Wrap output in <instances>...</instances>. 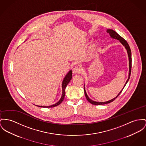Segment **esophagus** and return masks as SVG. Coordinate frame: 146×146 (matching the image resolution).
I'll return each instance as SVG.
<instances>
[{"label": "esophagus", "mask_w": 146, "mask_h": 146, "mask_svg": "<svg viewBox=\"0 0 146 146\" xmlns=\"http://www.w3.org/2000/svg\"><path fill=\"white\" fill-rule=\"evenodd\" d=\"M72 71H73V73H74V74L81 73L82 71V68L80 66H75L72 69Z\"/></svg>", "instance_id": "esophagus-1"}]
</instances>
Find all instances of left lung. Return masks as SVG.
Masks as SVG:
<instances>
[{"label":"left lung","mask_w":146,"mask_h":146,"mask_svg":"<svg viewBox=\"0 0 146 146\" xmlns=\"http://www.w3.org/2000/svg\"><path fill=\"white\" fill-rule=\"evenodd\" d=\"M107 33H109L111 38H113V39H117L119 41V42L125 47V48L127 50V54H128V58H129V73H128V78L123 88H125V86H126V85L127 84V83L128 82L129 78H130V75H131V68H132V55H131V49L129 48V46L128 45V44L127 43L126 41L123 39V38H122L119 35H118L116 31H115L114 30L112 29H108L107 30ZM123 88L122 89V90L119 92V93L117 95L116 97L113 98V99L110 100V101H108L106 102H96V101H94L92 100H91L89 97H88V95L86 92V91H85V89L84 88V91H85V96L86 99L88 100V101L89 102H90L91 104L92 105H105V104H109L110 102H112V101H113L117 97H118L119 94L121 93V92L122 91Z\"/></svg>","instance_id":"obj_1"}]
</instances>
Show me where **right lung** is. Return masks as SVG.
I'll return each mask as SVG.
<instances>
[{
    "instance_id": "add662e5",
    "label": "right lung",
    "mask_w": 146,
    "mask_h": 146,
    "mask_svg": "<svg viewBox=\"0 0 146 146\" xmlns=\"http://www.w3.org/2000/svg\"><path fill=\"white\" fill-rule=\"evenodd\" d=\"M71 78H72V71L70 70L68 73L66 74V75L65 76V77L64 78V80H63V81H62V96H61L60 100L58 101L57 103H56V104H54L52 105L49 106H37L41 107H53L57 106H58V105H60L62 102V101H63V100H64V98L65 97V88H66L68 82L71 80Z\"/></svg>"
}]
</instances>
